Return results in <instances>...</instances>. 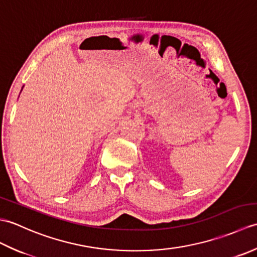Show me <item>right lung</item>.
I'll return each mask as SVG.
<instances>
[{"mask_svg": "<svg viewBox=\"0 0 257 257\" xmlns=\"http://www.w3.org/2000/svg\"><path fill=\"white\" fill-rule=\"evenodd\" d=\"M22 89H23V88H22Z\"/></svg>", "mask_w": 257, "mask_h": 257, "instance_id": "1", "label": "right lung"}]
</instances>
